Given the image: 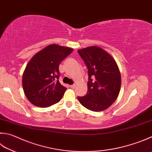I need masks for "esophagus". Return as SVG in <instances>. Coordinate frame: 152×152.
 I'll list each match as a JSON object with an SVG mask.
<instances>
[{
  "label": "esophagus",
  "instance_id": "esophagus-1",
  "mask_svg": "<svg viewBox=\"0 0 152 152\" xmlns=\"http://www.w3.org/2000/svg\"><path fill=\"white\" fill-rule=\"evenodd\" d=\"M75 87H76V85H75V84H74V85H70V87H71V88H75Z\"/></svg>",
  "mask_w": 152,
  "mask_h": 152
}]
</instances>
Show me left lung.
<instances>
[{
	"mask_svg": "<svg viewBox=\"0 0 152 152\" xmlns=\"http://www.w3.org/2000/svg\"><path fill=\"white\" fill-rule=\"evenodd\" d=\"M78 53L88 68L87 93L78 96L87 109L101 112L113 104L121 87V75L114 59L102 48L93 45L79 50Z\"/></svg>",
	"mask_w": 152,
	"mask_h": 152,
	"instance_id": "8db88e82",
	"label": "left lung"
}]
</instances>
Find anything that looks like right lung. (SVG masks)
I'll use <instances>...</instances> for the list:
<instances>
[{
  "mask_svg": "<svg viewBox=\"0 0 152 152\" xmlns=\"http://www.w3.org/2000/svg\"><path fill=\"white\" fill-rule=\"evenodd\" d=\"M73 51L71 48L53 44L31 58L22 75L23 90L31 104L45 108L61 99L67 88L58 80L59 65Z\"/></svg>",
  "mask_w": 152,
  "mask_h": 152,
  "instance_id": "obj_1",
  "label": "right lung"
}]
</instances>
